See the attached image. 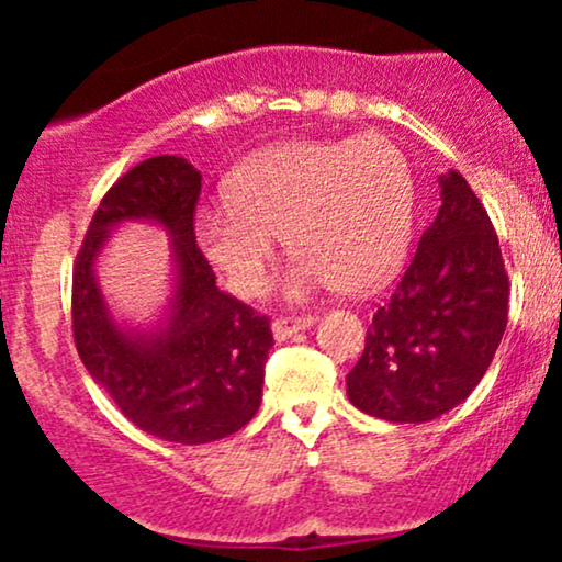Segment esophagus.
Here are the masks:
<instances>
[{"label":"esophagus","instance_id":"obj_1","mask_svg":"<svg viewBox=\"0 0 562 562\" xmlns=\"http://www.w3.org/2000/svg\"><path fill=\"white\" fill-rule=\"evenodd\" d=\"M317 325V319L314 317H280V319H274V325H272V333H274V338L277 340H288V338H293L295 333H301V330H308V327H314Z\"/></svg>","mask_w":562,"mask_h":562}]
</instances>
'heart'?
Masks as SVG:
<instances>
[{
  "label": "heart",
  "mask_w": 562,
  "mask_h": 562,
  "mask_svg": "<svg viewBox=\"0 0 562 562\" xmlns=\"http://www.w3.org/2000/svg\"><path fill=\"white\" fill-rule=\"evenodd\" d=\"M417 184L391 139H293L232 171L227 203L200 209L198 245L240 299L263 288L282 235L295 250L280 290L306 301L319 290L364 293L409 256Z\"/></svg>",
  "instance_id": "obj_1"
}]
</instances>
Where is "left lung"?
<instances>
[{
	"instance_id": "1",
	"label": "left lung",
	"mask_w": 562,
	"mask_h": 562,
	"mask_svg": "<svg viewBox=\"0 0 562 562\" xmlns=\"http://www.w3.org/2000/svg\"><path fill=\"white\" fill-rule=\"evenodd\" d=\"M438 187L441 209L346 375L351 404L380 420L428 423L465 402L507 327L509 282L486 209L462 173Z\"/></svg>"
}]
</instances>
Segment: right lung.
Here are the masks:
<instances>
[{
	"mask_svg": "<svg viewBox=\"0 0 562 562\" xmlns=\"http://www.w3.org/2000/svg\"><path fill=\"white\" fill-rule=\"evenodd\" d=\"M198 195L200 171L187 158L142 160L102 198L74 269V338L87 372L139 430L187 447L254 420L274 346L269 319L216 288L195 245ZM134 221L172 240L170 299L150 326L115 318L95 277L112 232Z\"/></svg>",
	"mask_w": 562,
	"mask_h": 562,
	"instance_id": "1",
	"label": "right lung"
}]
</instances>
